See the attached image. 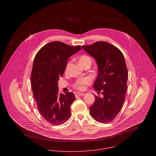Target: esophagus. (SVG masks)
Returning a JSON list of instances; mask_svg holds the SVG:
<instances>
[{"instance_id":"1","label":"esophagus","mask_w":156,"mask_h":156,"mask_svg":"<svg viewBox=\"0 0 156 156\" xmlns=\"http://www.w3.org/2000/svg\"><path fill=\"white\" fill-rule=\"evenodd\" d=\"M84 95V94L83 93H81V92H77L75 94V96L76 98H78V97H81V96H83Z\"/></svg>"}]
</instances>
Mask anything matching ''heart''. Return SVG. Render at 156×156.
I'll return each instance as SVG.
<instances>
[{
    "label": "heart",
    "instance_id": "1",
    "mask_svg": "<svg viewBox=\"0 0 156 156\" xmlns=\"http://www.w3.org/2000/svg\"><path fill=\"white\" fill-rule=\"evenodd\" d=\"M79 62L81 64V66H84L87 64H90L91 63V58H90L88 55H83L80 57L79 59ZM69 66V63L67 64V67H66V72L68 71V67ZM90 81V80L89 78H81L79 79L78 81L75 82V87L76 88L78 89H82L83 88V85L89 83Z\"/></svg>",
    "mask_w": 156,
    "mask_h": 156
}]
</instances>
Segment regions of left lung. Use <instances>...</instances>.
Returning <instances> with one entry per match:
<instances>
[{
	"label": "left lung",
	"instance_id": "obj_1",
	"mask_svg": "<svg viewBox=\"0 0 156 156\" xmlns=\"http://www.w3.org/2000/svg\"><path fill=\"white\" fill-rule=\"evenodd\" d=\"M82 47L97 62L98 74L94 88L98 94H102V97L94 95L90 115L98 122H111L122 109L125 99L128 73L125 57L117 47L104 41Z\"/></svg>",
	"mask_w": 156,
	"mask_h": 156
}]
</instances>
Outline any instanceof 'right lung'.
Returning a JSON list of instances; mask_svg holds the SVG:
<instances>
[{"label":"right lung","mask_w":156,"mask_h":156,"mask_svg":"<svg viewBox=\"0 0 156 156\" xmlns=\"http://www.w3.org/2000/svg\"><path fill=\"white\" fill-rule=\"evenodd\" d=\"M81 50L61 41H52L36 54L31 74L33 97L41 116L51 124L61 125L71 117L70 106L76 99L73 92L58 93V81L67 67V60Z\"/></svg>","instance_id":"add662e5"}]
</instances>
